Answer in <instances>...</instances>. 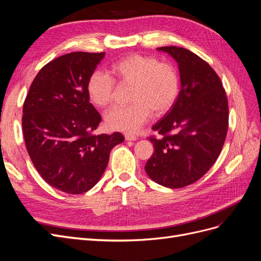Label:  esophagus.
Returning a JSON list of instances; mask_svg holds the SVG:
<instances>
[{
  "label": "esophagus",
  "mask_w": 261,
  "mask_h": 261,
  "mask_svg": "<svg viewBox=\"0 0 261 261\" xmlns=\"http://www.w3.org/2000/svg\"><path fill=\"white\" fill-rule=\"evenodd\" d=\"M124 136H125L126 140H136L137 139L136 135H134V134H129V133H126Z\"/></svg>",
  "instance_id": "esophagus-1"
}]
</instances>
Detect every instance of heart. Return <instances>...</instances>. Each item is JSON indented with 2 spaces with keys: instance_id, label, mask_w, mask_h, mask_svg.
I'll list each match as a JSON object with an SVG mask.
<instances>
[{
  "instance_id": "b5f03b06",
  "label": "heart",
  "mask_w": 261,
  "mask_h": 261,
  "mask_svg": "<svg viewBox=\"0 0 261 261\" xmlns=\"http://www.w3.org/2000/svg\"><path fill=\"white\" fill-rule=\"evenodd\" d=\"M111 76L94 70L87 82V93L94 106L105 108L114 100L116 83L130 86L128 106H116L106 114L109 128L136 132L153 112L163 115L174 106L179 93V76L175 66L154 57L130 54L113 63Z\"/></svg>"
}]
</instances>
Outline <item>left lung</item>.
<instances>
[{
    "label": "left lung",
    "mask_w": 261,
    "mask_h": 261,
    "mask_svg": "<svg viewBox=\"0 0 261 261\" xmlns=\"http://www.w3.org/2000/svg\"><path fill=\"white\" fill-rule=\"evenodd\" d=\"M178 63L181 88L174 106L152 126L154 153L145 170L155 183L181 188L201 178L223 148L228 102L220 77L206 61L179 46H161Z\"/></svg>",
    "instance_id": "8db88e82"
}]
</instances>
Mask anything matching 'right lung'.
I'll use <instances>...</instances> for the list:
<instances>
[{
	"label": "right lung",
	"mask_w": 261,
	"mask_h": 261,
	"mask_svg": "<svg viewBox=\"0 0 261 261\" xmlns=\"http://www.w3.org/2000/svg\"><path fill=\"white\" fill-rule=\"evenodd\" d=\"M105 52H72L45 64L30 86L22 108L28 154L41 177L61 192H88L103 174L121 133L96 135L101 115L90 102L87 82Z\"/></svg>",
	"instance_id": "add662e5"
}]
</instances>
